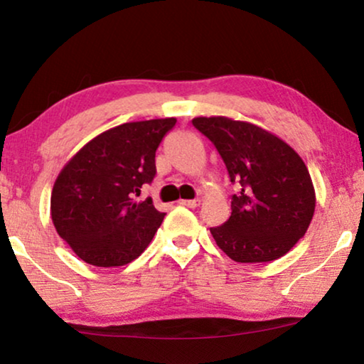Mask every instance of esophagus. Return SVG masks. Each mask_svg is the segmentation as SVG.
Listing matches in <instances>:
<instances>
[{"label":"esophagus","mask_w":364,"mask_h":364,"mask_svg":"<svg viewBox=\"0 0 364 364\" xmlns=\"http://www.w3.org/2000/svg\"><path fill=\"white\" fill-rule=\"evenodd\" d=\"M179 205L188 206V208H198L200 206V200H181L179 201Z\"/></svg>","instance_id":"34e87169"}]
</instances>
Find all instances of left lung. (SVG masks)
Masks as SVG:
<instances>
[{"label":"left lung","mask_w":364,"mask_h":364,"mask_svg":"<svg viewBox=\"0 0 364 364\" xmlns=\"http://www.w3.org/2000/svg\"><path fill=\"white\" fill-rule=\"evenodd\" d=\"M226 164L238 195L231 216L210 228L216 245L236 263H268L287 255L313 220L314 188L294 149L259 126L226 116L195 118Z\"/></svg>","instance_id":"8db88e82"}]
</instances>
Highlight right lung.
Returning a JSON list of instances; mask_svg holds the SVG:
<instances>
[{"label": "right lung", "instance_id": "obj_1", "mask_svg": "<svg viewBox=\"0 0 364 364\" xmlns=\"http://www.w3.org/2000/svg\"><path fill=\"white\" fill-rule=\"evenodd\" d=\"M174 124L164 118L116 126L86 143L58 174L53 225L88 264H128L151 243L164 213L151 198H134L153 181L156 149Z\"/></svg>", "mask_w": 364, "mask_h": 364}]
</instances>
